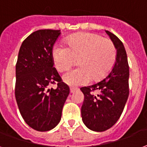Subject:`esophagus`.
Returning a JSON list of instances; mask_svg holds the SVG:
<instances>
[{"mask_svg": "<svg viewBox=\"0 0 147 147\" xmlns=\"http://www.w3.org/2000/svg\"><path fill=\"white\" fill-rule=\"evenodd\" d=\"M77 90H78L77 88H69V92H70V93H74L75 91H77Z\"/></svg>", "mask_w": 147, "mask_h": 147, "instance_id": "34e87169", "label": "esophagus"}]
</instances>
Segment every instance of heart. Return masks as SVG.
Here are the masks:
<instances>
[{
	"mask_svg": "<svg viewBox=\"0 0 147 147\" xmlns=\"http://www.w3.org/2000/svg\"><path fill=\"white\" fill-rule=\"evenodd\" d=\"M68 48L55 45L51 55L55 68L66 71L77 63L78 68L63 75L66 84L72 86L88 84L91 78L99 81L110 72L117 59V49L112 40L96 34L83 33L66 40Z\"/></svg>",
	"mask_w": 147,
	"mask_h": 147,
	"instance_id": "1",
	"label": "heart"
}]
</instances>
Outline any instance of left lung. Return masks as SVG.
Listing matches in <instances>:
<instances>
[{
	"label": "left lung",
	"instance_id": "1",
	"mask_svg": "<svg viewBox=\"0 0 147 147\" xmlns=\"http://www.w3.org/2000/svg\"><path fill=\"white\" fill-rule=\"evenodd\" d=\"M107 34L116 46V63L103 80L81 88L84 96L82 121L87 128L95 131L107 130L118 121L129 95V66L125 46L116 35L107 30Z\"/></svg>",
	"mask_w": 147,
	"mask_h": 147
}]
</instances>
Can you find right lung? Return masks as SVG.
<instances>
[{"label": "right lung", "mask_w": 147, "mask_h": 147, "mask_svg": "<svg viewBox=\"0 0 147 147\" xmlns=\"http://www.w3.org/2000/svg\"><path fill=\"white\" fill-rule=\"evenodd\" d=\"M60 30H39L26 37L20 47L16 66L15 95L19 112L30 128L39 131L59 123L69 94L53 65L52 48ZM57 83L55 90L48 88Z\"/></svg>", "instance_id": "1"}]
</instances>
